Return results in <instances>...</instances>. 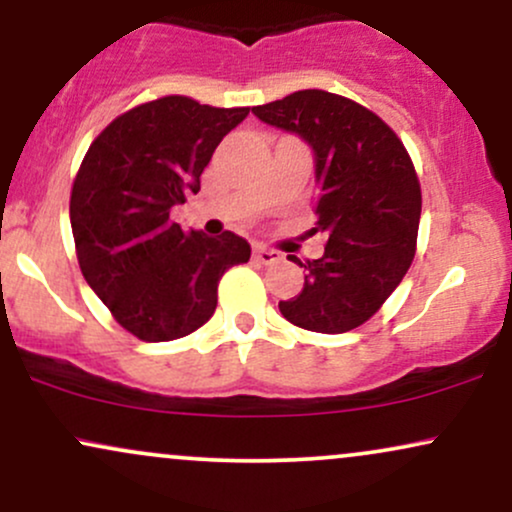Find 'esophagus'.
Here are the masks:
<instances>
[{"label":"esophagus","instance_id":"esophagus-1","mask_svg":"<svg viewBox=\"0 0 512 512\" xmlns=\"http://www.w3.org/2000/svg\"><path fill=\"white\" fill-rule=\"evenodd\" d=\"M255 260L260 264H276L284 260V255L281 252H276L272 248H264V245H257L255 248Z\"/></svg>","mask_w":512,"mask_h":512}]
</instances>
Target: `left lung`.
Wrapping results in <instances>:
<instances>
[{"label": "left lung", "mask_w": 512, "mask_h": 512, "mask_svg": "<svg viewBox=\"0 0 512 512\" xmlns=\"http://www.w3.org/2000/svg\"><path fill=\"white\" fill-rule=\"evenodd\" d=\"M252 115L313 149L317 228L325 255L301 264L305 284L281 301L291 325L342 334L378 313L407 274L421 219V187L397 134L337 93L308 88L257 105Z\"/></svg>", "instance_id": "1"}]
</instances>
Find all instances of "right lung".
Here are the masks:
<instances>
[{
  "label": "right lung",
  "mask_w": 512,
  "mask_h": 512,
  "mask_svg": "<svg viewBox=\"0 0 512 512\" xmlns=\"http://www.w3.org/2000/svg\"><path fill=\"white\" fill-rule=\"evenodd\" d=\"M248 113L166 96L120 115L88 146L69 202L76 257L86 284L142 342L199 330L223 272L250 260L236 233L209 238L170 219Z\"/></svg>",
  "instance_id": "right-lung-1"
}]
</instances>
